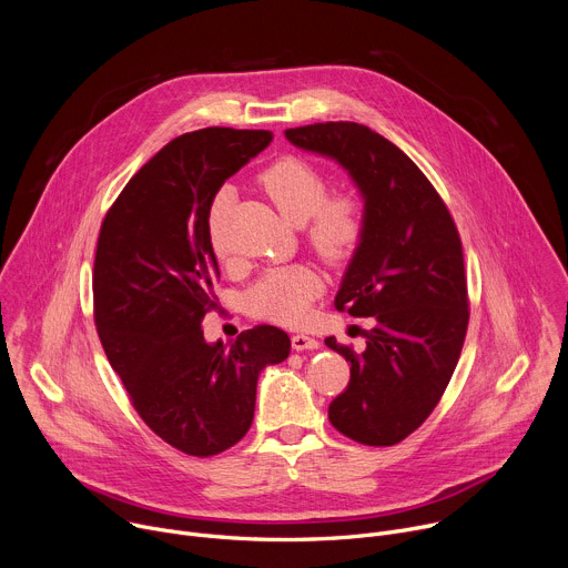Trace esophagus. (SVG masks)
Wrapping results in <instances>:
<instances>
[{
	"instance_id": "esophagus-1",
	"label": "esophagus",
	"mask_w": 568,
	"mask_h": 568,
	"mask_svg": "<svg viewBox=\"0 0 568 568\" xmlns=\"http://www.w3.org/2000/svg\"><path fill=\"white\" fill-rule=\"evenodd\" d=\"M321 344H318V339H314V337H307V335H294L292 337V348L294 351H314V348H318Z\"/></svg>"
}]
</instances>
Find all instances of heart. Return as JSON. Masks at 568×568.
<instances>
[{
	"label": "heart",
	"instance_id": "obj_1",
	"mask_svg": "<svg viewBox=\"0 0 568 568\" xmlns=\"http://www.w3.org/2000/svg\"><path fill=\"white\" fill-rule=\"evenodd\" d=\"M261 186L292 224L307 222L312 247L333 263L346 261L362 245L366 233V206L359 193L328 195V178L303 156H281L261 173ZM226 191H220L209 213V231L215 252H222V213ZM321 283L305 267H278L267 272L247 294L254 316L285 326L305 321Z\"/></svg>",
	"mask_w": 568,
	"mask_h": 568
}]
</instances>
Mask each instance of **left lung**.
Listing matches in <instances>:
<instances>
[{
    "instance_id": "obj_1",
    "label": "left lung",
    "mask_w": 568,
    "mask_h": 568,
    "mask_svg": "<svg viewBox=\"0 0 568 568\" xmlns=\"http://www.w3.org/2000/svg\"><path fill=\"white\" fill-rule=\"evenodd\" d=\"M285 136L335 159L366 206V233L335 307L373 316L375 328L362 353L326 339L351 362V382L328 418L362 445H395L436 409L463 351L469 303L458 229L425 173L371 128L328 121Z\"/></svg>"
}]
</instances>
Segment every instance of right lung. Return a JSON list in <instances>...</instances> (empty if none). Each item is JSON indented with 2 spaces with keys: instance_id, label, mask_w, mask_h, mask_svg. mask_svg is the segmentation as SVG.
Returning <instances> with one entry per match:
<instances>
[{
  "instance_id": "obj_1",
  "label": "right lung",
  "mask_w": 568,
  "mask_h": 568,
  "mask_svg": "<svg viewBox=\"0 0 568 568\" xmlns=\"http://www.w3.org/2000/svg\"><path fill=\"white\" fill-rule=\"evenodd\" d=\"M272 141L270 130L204 128L161 148L108 211L94 261V321L141 420L189 456H215L254 420L265 366L290 355L274 326L229 348L204 339L220 278L209 213L220 186Z\"/></svg>"
}]
</instances>
